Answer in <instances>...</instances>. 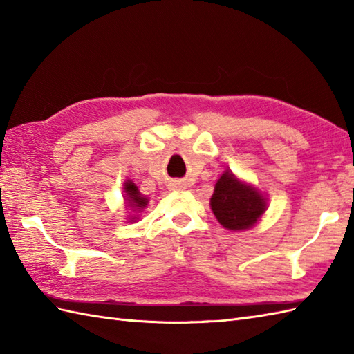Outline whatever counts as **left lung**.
<instances>
[{"label": "left lung", "instance_id": "1", "mask_svg": "<svg viewBox=\"0 0 354 354\" xmlns=\"http://www.w3.org/2000/svg\"><path fill=\"white\" fill-rule=\"evenodd\" d=\"M209 204L216 219L232 231L254 227L266 209L261 194L252 187L240 183L230 171H225L216 183Z\"/></svg>", "mask_w": 354, "mask_h": 354}]
</instances>
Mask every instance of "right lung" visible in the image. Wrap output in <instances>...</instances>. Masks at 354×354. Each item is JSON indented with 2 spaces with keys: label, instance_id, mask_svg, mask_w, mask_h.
<instances>
[{
  "label": "right lung",
  "instance_id": "add662e5",
  "mask_svg": "<svg viewBox=\"0 0 354 354\" xmlns=\"http://www.w3.org/2000/svg\"><path fill=\"white\" fill-rule=\"evenodd\" d=\"M124 193H126V201L127 205L132 208H145L147 205V199L145 196H141L137 185H135L132 181L124 183Z\"/></svg>",
  "mask_w": 354,
  "mask_h": 354
}]
</instances>
